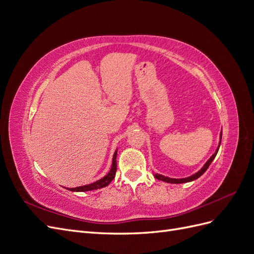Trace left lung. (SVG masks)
<instances>
[{
    "label": "left lung",
    "instance_id": "obj_1",
    "mask_svg": "<svg viewBox=\"0 0 254 254\" xmlns=\"http://www.w3.org/2000/svg\"><path fill=\"white\" fill-rule=\"evenodd\" d=\"M221 136H222V132H220V141H219V145L218 147L216 149V151H215L214 155L206 161V163L203 165V167L201 168L200 171L197 172L196 174H194L193 176H190L188 177V178H182V179H173V178H168V177H164L162 175H159V174H155V178L159 179V180H162V181H165V182H168V183H186V182H190V181H193V180H196L198 179L199 177H200L202 174H204V172L207 170V167L210 166V164L212 163V161L214 160V158L216 157L217 152H218V149H219V146H220V143H221Z\"/></svg>",
    "mask_w": 254,
    "mask_h": 254
}]
</instances>
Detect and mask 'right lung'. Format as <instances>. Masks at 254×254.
Segmentation results:
<instances>
[{
  "instance_id": "add662e5",
  "label": "right lung",
  "mask_w": 254,
  "mask_h": 254,
  "mask_svg": "<svg viewBox=\"0 0 254 254\" xmlns=\"http://www.w3.org/2000/svg\"><path fill=\"white\" fill-rule=\"evenodd\" d=\"M117 155H118V151L114 152L113 155V160H112V166H111V170L108 173V175L105 176L104 178L99 179L96 182H93L91 184H87V186H83V187H78V188H71V189H67L68 190H72V191H88V190H97V189H102L108 186V184L114 179L115 177V173H117Z\"/></svg>"
}]
</instances>
